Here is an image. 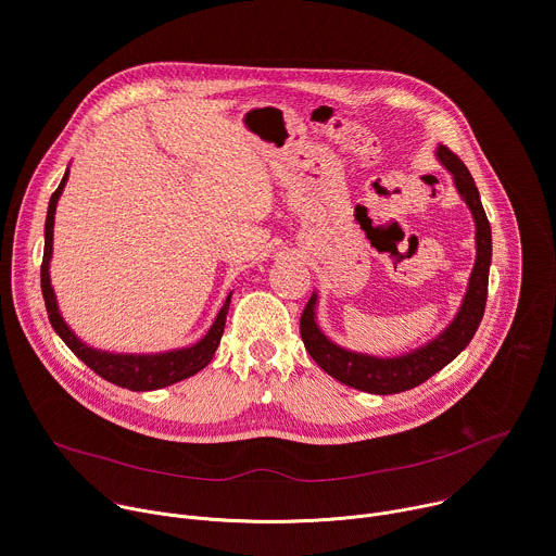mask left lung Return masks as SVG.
<instances>
[{"label": "left lung", "instance_id": "left-lung-1", "mask_svg": "<svg viewBox=\"0 0 556 556\" xmlns=\"http://www.w3.org/2000/svg\"><path fill=\"white\" fill-rule=\"evenodd\" d=\"M438 157L440 163L453 174L455 187L464 198V202L468 204L475 217V226H478V235H475V240H478L475 242L478 244V260H475V268L470 273V283H468L464 303L453 324L435 341H431L429 345L412 354H405L399 358H374V356L348 352L321 334V330L314 324L316 296H309V301L301 312L299 332L314 363L319 365L326 374L334 376L337 380L354 389L387 395V393H401L422 384L435 371L448 365L470 343L484 316L486 296H489V268H491V253H493L491 224L482 206L480 191L475 187V180L466 169V165L459 161V155L451 151L446 144H440Z\"/></svg>", "mask_w": 556, "mask_h": 556}]
</instances>
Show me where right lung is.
I'll return each instance as SVG.
<instances>
[{
	"instance_id": "obj_1",
	"label": "right lung",
	"mask_w": 556,
	"mask_h": 556,
	"mask_svg": "<svg viewBox=\"0 0 556 556\" xmlns=\"http://www.w3.org/2000/svg\"><path fill=\"white\" fill-rule=\"evenodd\" d=\"M67 180V172L61 180V185L56 187V191L50 198V206H48V217H46V247H43V262H41V292H43V301H46V309H48V319L54 328V332L63 339V343L81 358L92 371H97L101 378L131 389V391H149V389H161L174 382H180L193 374H198L200 369H204L224 332V324H226V314H228V305H230V294L226 296L215 324L211 326L208 334L187 348V350H178V352H167V354H153V356H131V354H105L99 350H92L88 345H84L78 341L70 328L63 324L59 307H56V299H54V290L50 286V275H48V264H50V255H52V226H54V208H56V200L65 187Z\"/></svg>"
}]
</instances>
